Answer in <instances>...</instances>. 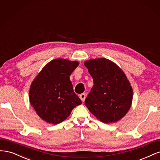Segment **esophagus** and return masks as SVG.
<instances>
[{
    "label": "esophagus",
    "instance_id": "esophagus-1",
    "mask_svg": "<svg viewBox=\"0 0 160 160\" xmlns=\"http://www.w3.org/2000/svg\"><path fill=\"white\" fill-rule=\"evenodd\" d=\"M79 98H80V99H81V101H83V102H84V101H85V98H86V94L84 93L80 94V95H79Z\"/></svg>",
    "mask_w": 160,
    "mask_h": 160
}]
</instances>
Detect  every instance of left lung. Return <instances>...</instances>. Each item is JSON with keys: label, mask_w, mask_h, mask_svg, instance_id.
<instances>
[{"label": "left lung", "mask_w": 160, "mask_h": 160, "mask_svg": "<svg viewBox=\"0 0 160 160\" xmlns=\"http://www.w3.org/2000/svg\"><path fill=\"white\" fill-rule=\"evenodd\" d=\"M93 79L85 105L103 123H115L127 114L133 99V89L126 75L115 62L105 58L84 62Z\"/></svg>", "instance_id": "left-lung-1"}]
</instances>
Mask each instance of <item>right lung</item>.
<instances>
[{"label": "right lung", "instance_id": "add662e5", "mask_svg": "<svg viewBox=\"0 0 160 160\" xmlns=\"http://www.w3.org/2000/svg\"><path fill=\"white\" fill-rule=\"evenodd\" d=\"M79 62L55 59L43 67L31 85L29 101L37 114L48 123L63 122L82 101L73 91L69 77Z\"/></svg>", "mask_w": 160, "mask_h": 160}]
</instances>
